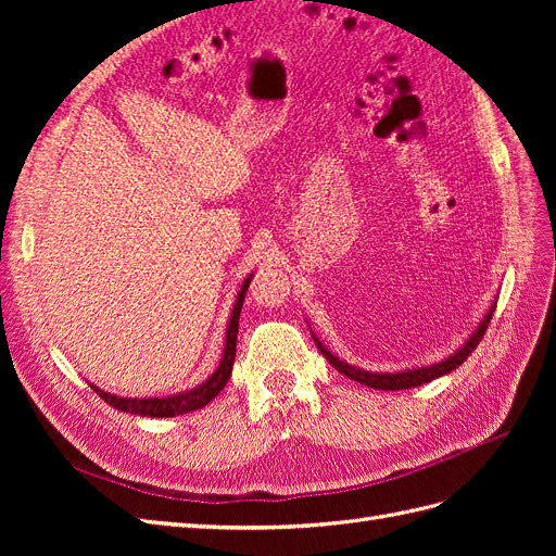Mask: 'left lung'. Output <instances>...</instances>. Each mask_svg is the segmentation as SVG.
Wrapping results in <instances>:
<instances>
[{"label":"left lung","mask_w":556,"mask_h":556,"mask_svg":"<svg viewBox=\"0 0 556 556\" xmlns=\"http://www.w3.org/2000/svg\"><path fill=\"white\" fill-rule=\"evenodd\" d=\"M492 315H494V308L484 315V319L480 323L478 331H476L473 336H470V339L466 341V345L459 348L457 352H454L452 357H447V359H443V362H439V364L422 366V368H413V371H403V374H371V371H362V368L350 366V364L341 362L339 357H333L331 352L315 339V336H313V339H315V343H317V350L323 352V355L327 357V362L336 368V371H341V374L348 376L350 380H357V382H362V384H366V387H374V390L396 392V390H408V387H417V384L431 382V380H435V378H441V376L454 371V368H457L459 364H464L466 357L470 355V352H473V350L478 348V343L482 341V336H484L486 327H490V323H492Z\"/></svg>","instance_id":"left-lung-1"}]
</instances>
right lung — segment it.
<instances>
[{
  "label": "right lung",
  "instance_id": "1",
  "mask_svg": "<svg viewBox=\"0 0 556 556\" xmlns=\"http://www.w3.org/2000/svg\"><path fill=\"white\" fill-rule=\"evenodd\" d=\"M250 278L243 282V288L239 292L237 304H233L231 317H229V327H227V343H225V352H223V362L217 366V371L204 382L194 387L190 392L182 394H174V396H164V399H121L113 396L99 387L90 384L92 390L102 396L109 406L125 410L131 415H143V417H174V415H182V413H192L204 408L206 403H211L217 394H220L223 387L227 384L229 376H231V366H233V357H237V336H239V315L243 308V299L248 292Z\"/></svg>",
  "mask_w": 556,
  "mask_h": 556
}]
</instances>
